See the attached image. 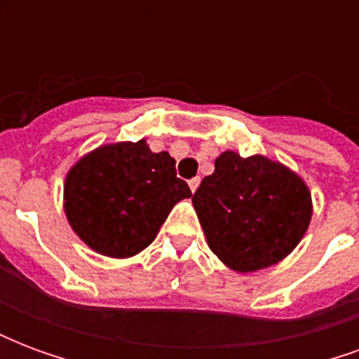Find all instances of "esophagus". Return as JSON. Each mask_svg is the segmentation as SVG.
I'll list each match as a JSON object with an SVG mask.
<instances>
[{"mask_svg": "<svg viewBox=\"0 0 359 359\" xmlns=\"http://www.w3.org/2000/svg\"><path fill=\"white\" fill-rule=\"evenodd\" d=\"M188 187H190V190H192V192H196V190H198V187H200V177L188 180Z\"/></svg>", "mask_w": 359, "mask_h": 359, "instance_id": "34e87169", "label": "esophagus"}]
</instances>
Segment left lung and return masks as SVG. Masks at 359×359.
<instances>
[{
    "mask_svg": "<svg viewBox=\"0 0 359 359\" xmlns=\"http://www.w3.org/2000/svg\"><path fill=\"white\" fill-rule=\"evenodd\" d=\"M192 203L210 250L236 273L283 262L313 213L300 175L269 157H242L233 149L215 159V171L202 180Z\"/></svg>",
    "mask_w": 359,
    "mask_h": 359,
    "instance_id": "1",
    "label": "left lung"
}]
</instances>
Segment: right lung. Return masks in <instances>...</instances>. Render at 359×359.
<instances>
[{
    "instance_id": "1",
    "label": "right lung",
    "mask_w": 359,
    "mask_h": 359,
    "mask_svg": "<svg viewBox=\"0 0 359 359\" xmlns=\"http://www.w3.org/2000/svg\"><path fill=\"white\" fill-rule=\"evenodd\" d=\"M192 192L177 177L167 151L148 142L103 144L69 169L63 208L86 246L107 257H133L148 248L171 210Z\"/></svg>"
}]
</instances>
